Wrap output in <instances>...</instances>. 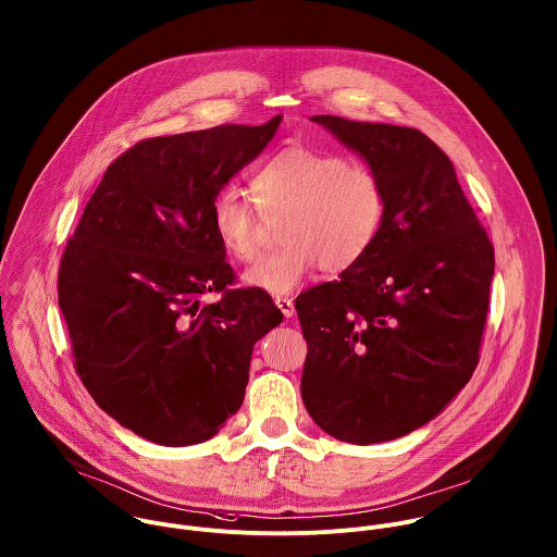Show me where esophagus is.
Masks as SVG:
<instances>
[{"label": "esophagus", "mask_w": 557, "mask_h": 557, "mask_svg": "<svg viewBox=\"0 0 557 557\" xmlns=\"http://www.w3.org/2000/svg\"><path fill=\"white\" fill-rule=\"evenodd\" d=\"M275 306L280 308V312H282L286 319H290V317L295 314V304H293V299H288V297H275Z\"/></svg>", "instance_id": "obj_1"}]
</instances>
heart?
<instances>
[{"mask_svg": "<svg viewBox=\"0 0 557 557\" xmlns=\"http://www.w3.org/2000/svg\"><path fill=\"white\" fill-rule=\"evenodd\" d=\"M251 202L223 189L211 205L213 230L238 262L260 256L262 220L282 223L277 253L251 267L243 282L288 295L321 264L342 271L374 243L383 222V189L376 174L357 161L306 146H290L264 161L249 181Z\"/></svg>", "mask_w": 557, "mask_h": 557, "instance_id": "obj_1", "label": "heart"}]
</instances>
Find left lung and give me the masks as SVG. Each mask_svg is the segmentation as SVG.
Returning a JSON list of instances; mask_svg holds the SVG:
<instances>
[{
  "instance_id": "obj_1",
  "label": "left lung",
  "mask_w": 557,
  "mask_h": 557,
  "mask_svg": "<svg viewBox=\"0 0 557 557\" xmlns=\"http://www.w3.org/2000/svg\"><path fill=\"white\" fill-rule=\"evenodd\" d=\"M383 189L372 247L295 301L308 357L301 398L346 444L405 437L467 385L488 312L495 251L451 161L418 128L312 115Z\"/></svg>"
}]
</instances>
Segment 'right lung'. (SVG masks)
<instances>
[{
	"label": "right lung",
	"instance_id": "right-lung-1",
	"mask_svg": "<svg viewBox=\"0 0 557 557\" xmlns=\"http://www.w3.org/2000/svg\"><path fill=\"white\" fill-rule=\"evenodd\" d=\"M222 124L135 144L108 168L60 262L58 301L95 403L152 444H202L240 409L253 344L282 323L234 282L211 205L273 139ZM207 292L223 301L202 305Z\"/></svg>",
	"mask_w": 557,
	"mask_h": 557
}]
</instances>
